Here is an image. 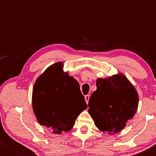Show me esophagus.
Segmentation results:
<instances>
[{
    "mask_svg": "<svg viewBox=\"0 0 156 156\" xmlns=\"http://www.w3.org/2000/svg\"><path fill=\"white\" fill-rule=\"evenodd\" d=\"M84 98H85V101H86V102H87V104H88V102H89V95H86L84 97Z\"/></svg>",
    "mask_w": 156,
    "mask_h": 156,
    "instance_id": "obj_1",
    "label": "esophagus"
}]
</instances>
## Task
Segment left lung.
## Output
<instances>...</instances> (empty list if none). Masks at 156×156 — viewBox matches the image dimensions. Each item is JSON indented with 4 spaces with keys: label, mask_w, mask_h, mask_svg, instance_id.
<instances>
[{
    "label": "left lung",
    "mask_w": 156,
    "mask_h": 156,
    "mask_svg": "<svg viewBox=\"0 0 156 156\" xmlns=\"http://www.w3.org/2000/svg\"><path fill=\"white\" fill-rule=\"evenodd\" d=\"M89 100V114L102 132L119 133L133 118L138 106L137 91L123 74L98 78Z\"/></svg>",
    "instance_id": "8db88e82"
}]
</instances>
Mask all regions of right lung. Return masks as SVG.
Returning a JSON list of instances; mask_svg holds the SVG:
<instances>
[{"label": "right lung", "mask_w": 156, "mask_h": 156, "mask_svg": "<svg viewBox=\"0 0 156 156\" xmlns=\"http://www.w3.org/2000/svg\"><path fill=\"white\" fill-rule=\"evenodd\" d=\"M62 68V62L50 66L36 80L32 95L37 121L56 134L71 130L87 108L80 84Z\"/></svg>", "instance_id": "add662e5"}]
</instances>
